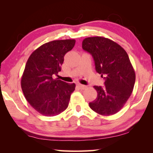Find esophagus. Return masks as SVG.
I'll use <instances>...</instances> for the list:
<instances>
[{
    "instance_id": "obj_1",
    "label": "esophagus",
    "mask_w": 153,
    "mask_h": 153,
    "mask_svg": "<svg viewBox=\"0 0 153 153\" xmlns=\"http://www.w3.org/2000/svg\"><path fill=\"white\" fill-rule=\"evenodd\" d=\"M77 86L79 87V89L81 90H83V89H85L87 88L86 85H82V84H80V83H79V84H77Z\"/></svg>"
}]
</instances>
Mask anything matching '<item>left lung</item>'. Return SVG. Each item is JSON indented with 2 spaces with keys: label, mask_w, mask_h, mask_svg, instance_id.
Wrapping results in <instances>:
<instances>
[{
  "label": "left lung",
  "mask_w": 153,
  "mask_h": 153,
  "mask_svg": "<svg viewBox=\"0 0 153 153\" xmlns=\"http://www.w3.org/2000/svg\"><path fill=\"white\" fill-rule=\"evenodd\" d=\"M83 50L95 61V70L105 79V86H97V97L89 106L102 116H111L123 107L133 91L136 75L127 52L111 39L103 37H86Z\"/></svg>",
  "instance_id": "left-lung-1"
}]
</instances>
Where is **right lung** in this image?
I'll return each mask as SVG.
<instances>
[{
    "label": "right lung",
    "instance_id": "1",
    "mask_svg": "<svg viewBox=\"0 0 153 153\" xmlns=\"http://www.w3.org/2000/svg\"><path fill=\"white\" fill-rule=\"evenodd\" d=\"M75 42L72 39L45 43L27 60L21 80L22 91L30 106L43 116H57L68 108L76 85L54 78L58 76L64 56Z\"/></svg>",
    "mask_w": 153,
    "mask_h": 153
}]
</instances>
